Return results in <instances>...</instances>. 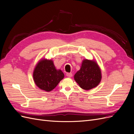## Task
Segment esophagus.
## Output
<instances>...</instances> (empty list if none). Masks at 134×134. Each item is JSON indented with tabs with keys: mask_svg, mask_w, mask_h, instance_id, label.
Instances as JSON below:
<instances>
[{
	"mask_svg": "<svg viewBox=\"0 0 134 134\" xmlns=\"http://www.w3.org/2000/svg\"><path fill=\"white\" fill-rule=\"evenodd\" d=\"M66 75L68 77H69V78L72 76V73H71V72H67Z\"/></svg>",
	"mask_w": 134,
	"mask_h": 134,
	"instance_id": "34e87169",
	"label": "esophagus"
}]
</instances>
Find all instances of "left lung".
<instances>
[{
  "mask_svg": "<svg viewBox=\"0 0 134 134\" xmlns=\"http://www.w3.org/2000/svg\"><path fill=\"white\" fill-rule=\"evenodd\" d=\"M101 71L94 61L84 60L80 69L76 72L74 79L80 88L90 90L97 87L100 82Z\"/></svg>",
  "mask_w": 134,
  "mask_h": 134,
  "instance_id": "8db88e82",
  "label": "left lung"
}]
</instances>
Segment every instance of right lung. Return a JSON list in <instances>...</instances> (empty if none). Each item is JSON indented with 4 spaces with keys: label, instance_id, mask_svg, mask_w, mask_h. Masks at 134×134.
Masks as SVG:
<instances>
[{
    "label": "right lung",
    "instance_id": "obj_1",
    "mask_svg": "<svg viewBox=\"0 0 134 134\" xmlns=\"http://www.w3.org/2000/svg\"><path fill=\"white\" fill-rule=\"evenodd\" d=\"M34 82L39 88L50 92L57 86L64 77L63 71L56 70L51 60H40L35 68L33 74Z\"/></svg>",
    "mask_w": 134,
    "mask_h": 134
}]
</instances>
